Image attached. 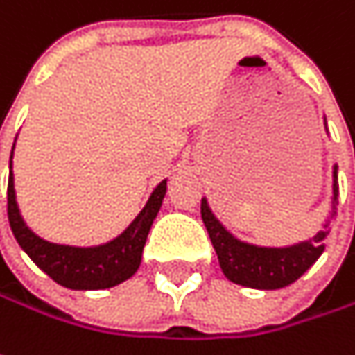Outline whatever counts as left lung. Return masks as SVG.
<instances>
[{"mask_svg": "<svg viewBox=\"0 0 355 355\" xmlns=\"http://www.w3.org/2000/svg\"><path fill=\"white\" fill-rule=\"evenodd\" d=\"M338 180V168H334ZM334 180V201H338V182ZM201 217L209 232L211 243L217 252L223 274L242 286L250 288H282L317 262L325 250V232H319L311 242L297 243L291 248H258L236 240L211 213L207 201H201Z\"/></svg>", "mask_w": 355, "mask_h": 355, "instance_id": "1", "label": "left lung"}]
</instances>
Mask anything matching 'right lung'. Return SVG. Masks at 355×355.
Segmentation results:
<instances>
[{
  "label": "right lung",
  "mask_w": 355,
  "mask_h": 355,
  "mask_svg": "<svg viewBox=\"0 0 355 355\" xmlns=\"http://www.w3.org/2000/svg\"><path fill=\"white\" fill-rule=\"evenodd\" d=\"M164 193H166V180H162L154 189L144 209L138 213V217L130 223V227L113 242L97 248H71V245L44 242L26 227L17 211L14 177L10 173L8 219L17 243L34 260V264L49 274L54 282L75 291L110 288L128 280L140 268L146 238L156 213L162 205Z\"/></svg>",
  "instance_id": "add662e5"
}]
</instances>
